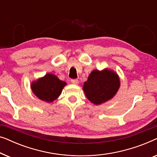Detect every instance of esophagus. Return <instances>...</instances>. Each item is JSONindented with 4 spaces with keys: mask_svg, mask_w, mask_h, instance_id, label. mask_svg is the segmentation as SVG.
Segmentation results:
<instances>
[{
    "mask_svg": "<svg viewBox=\"0 0 157 157\" xmlns=\"http://www.w3.org/2000/svg\"><path fill=\"white\" fill-rule=\"evenodd\" d=\"M71 83L73 84H78V81L77 79H71Z\"/></svg>",
    "mask_w": 157,
    "mask_h": 157,
    "instance_id": "1",
    "label": "esophagus"
}]
</instances>
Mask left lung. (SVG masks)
Returning a JSON list of instances; mask_svg holds the SVG:
<instances>
[{
    "label": "left lung",
    "instance_id": "obj_1",
    "mask_svg": "<svg viewBox=\"0 0 157 157\" xmlns=\"http://www.w3.org/2000/svg\"><path fill=\"white\" fill-rule=\"evenodd\" d=\"M120 86L117 74L105 68L94 70L84 82L83 89L88 99L95 105H99L112 98Z\"/></svg>",
    "mask_w": 157,
    "mask_h": 157
}]
</instances>
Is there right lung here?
Here are the masks:
<instances>
[{"instance_id": "1", "label": "right lung", "mask_w": 157, "mask_h": 157, "mask_svg": "<svg viewBox=\"0 0 157 157\" xmlns=\"http://www.w3.org/2000/svg\"><path fill=\"white\" fill-rule=\"evenodd\" d=\"M66 83L61 81L55 75L46 74L44 77L33 81L31 84L32 91L46 102H53L60 96Z\"/></svg>"}]
</instances>
